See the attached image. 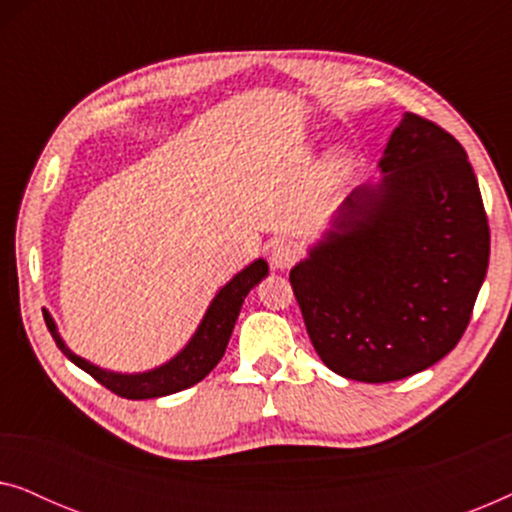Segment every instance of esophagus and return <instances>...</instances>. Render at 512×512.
<instances>
[{
	"label": "esophagus",
	"instance_id": "1",
	"mask_svg": "<svg viewBox=\"0 0 512 512\" xmlns=\"http://www.w3.org/2000/svg\"><path fill=\"white\" fill-rule=\"evenodd\" d=\"M298 258V249L291 242H277L270 249V265L275 270H289Z\"/></svg>",
	"mask_w": 512,
	"mask_h": 512
}]
</instances>
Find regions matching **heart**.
<instances>
[{
	"instance_id": "b5f03b06",
	"label": "heart",
	"mask_w": 512,
	"mask_h": 512,
	"mask_svg": "<svg viewBox=\"0 0 512 512\" xmlns=\"http://www.w3.org/2000/svg\"><path fill=\"white\" fill-rule=\"evenodd\" d=\"M342 167H345V156L342 153H333L331 156V172H342Z\"/></svg>"
}]
</instances>
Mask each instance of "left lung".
<instances>
[{"label": "left lung", "mask_w": 512, "mask_h": 512, "mask_svg": "<svg viewBox=\"0 0 512 512\" xmlns=\"http://www.w3.org/2000/svg\"><path fill=\"white\" fill-rule=\"evenodd\" d=\"M380 167V184L349 195L289 275L321 361L373 384L457 347L489 265L478 179L450 132L408 111Z\"/></svg>", "instance_id": "8db88e82"}]
</instances>
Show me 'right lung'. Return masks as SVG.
Listing matches in <instances>:
<instances>
[{
	"label": "right lung",
	"mask_w": 512,
	"mask_h": 512,
	"mask_svg": "<svg viewBox=\"0 0 512 512\" xmlns=\"http://www.w3.org/2000/svg\"><path fill=\"white\" fill-rule=\"evenodd\" d=\"M265 275H268V263H265L263 258H258V261L247 265L242 272H237V275L216 293V298L212 300V305H209L205 319H202V324L198 326V331H195L191 342H188L170 363L139 375L111 373V370H102L93 366V363H88L86 359H81V356H76L72 349L62 342L58 331H55L51 314L44 312V319L48 331L53 335L55 345L60 347V352L65 354L69 361L76 363L81 370H86L88 375H93L102 387L114 391L116 396L130 398V401L170 396L177 394L181 389L193 387L195 382H200L202 377L212 373L216 363L221 361L223 352H226L230 333H233L244 298H247V293L254 289Z\"/></svg>",
	"instance_id": "1"
}]
</instances>
